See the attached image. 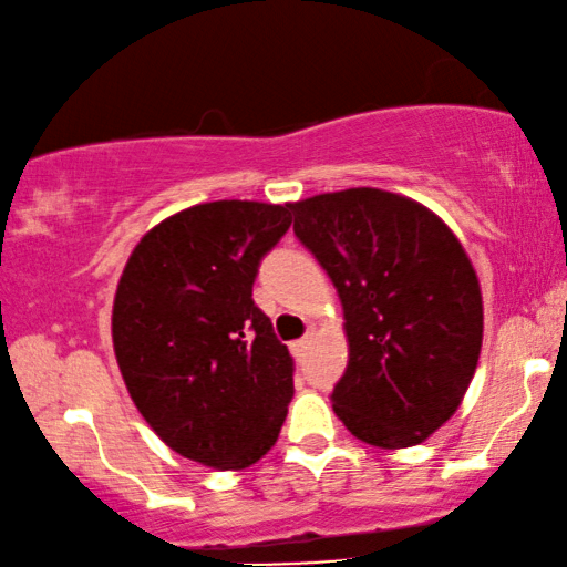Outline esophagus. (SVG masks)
Listing matches in <instances>:
<instances>
[{
  "label": "esophagus",
  "mask_w": 567,
  "mask_h": 567,
  "mask_svg": "<svg viewBox=\"0 0 567 567\" xmlns=\"http://www.w3.org/2000/svg\"><path fill=\"white\" fill-rule=\"evenodd\" d=\"M308 346H311V332H308L306 337H300V340L292 342V353H296V355H303L306 350H308Z\"/></svg>",
  "instance_id": "obj_1"
}]
</instances>
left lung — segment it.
I'll use <instances>...</instances> for the list:
<instances>
[{
    "label": "left lung",
    "mask_w": 567,
    "mask_h": 567,
    "mask_svg": "<svg viewBox=\"0 0 567 567\" xmlns=\"http://www.w3.org/2000/svg\"><path fill=\"white\" fill-rule=\"evenodd\" d=\"M290 209L346 317L337 419L374 447L424 442L463 403L482 353V285L468 254L432 209L400 193L348 188Z\"/></svg>",
    "instance_id": "1"
}]
</instances>
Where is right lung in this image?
<instances>
[{"mask_svg": "<svg viewBox=\"0 0 567 567\" xmlns=\"http://www.w3.org/2000/svg\"><path fill=\"white\" fill-rule=\"evenodd\" d=\"M290 221V204H196L154 225L125 264L114 358L146 424L188 461L248 468L285 424L296 363L250 292Z\"/></svg>", "mask_w": 567, "mask_h": 567, "instance_id": "add662e5", "label": "right lung"}]
</instances>
